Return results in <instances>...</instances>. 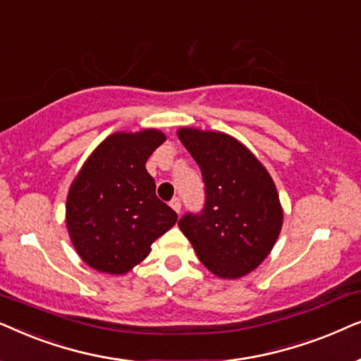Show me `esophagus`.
Here are the masks:
<instances>
[{"label":"esophagus","instance_id":"esophagus-1","mask_svg":"<svg viewBox=\"0 0 361 361\" xmlns=\"http://www.w3.org/2000/svg\"><path fill=\"white\" fill-rule=\"evenodd\" d=\"M170 206L176 211V213H180V211H181V200L178 198V196H175V198L170 201Z\"/></svg>","mask_w":361,"mask_h":361}]
</instances>
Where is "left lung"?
<instances>
[{
  "label": "left lung",
  "mask_w": 361,
  "mask_h": 361,
  "mask_svg": "<svg viewBox=\"0 0 361 361\" xmlns=\"http://www.w3.org/2000/svg\"><path fill=\"white\" fill-rule=\"evenodd\" d=\"M178 138L198 163L206 193L203 211L186 213L178 226L214 276H246L281 233L284 213L276 185L251 150L228 133L183 127Z\"/></svg>",
  "instance_id": "obj_1"
}]
</instances>
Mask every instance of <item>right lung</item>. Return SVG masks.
<instances>
[{"label":"right lung","mask_w":361,"mask_h":361,"mask_svg":"<svg viewBox=\"0 0 361 361\" xmlns=\"http://www.w3.org/2000/svg\"><path fill=\"white\" fill-rule=\"evenodd\" d=\"M166 140L155 128L109 135L77 173L66 223L80 259L95 271L127 274L173 228L178 214L157 198L145 163Z\"/></svg>","instance_id":"right-lung-1"}]
</instances>
